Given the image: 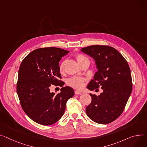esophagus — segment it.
<instances>
[{"mask_svg":"<svg viewBox=\"0 0 147 147\" xmlns=\"http://www.w3.org/2000/svg\"><path fill=\"white\" fill-rule=\"evenodd\" d=\"M74 93H75V94H76V95H80V94H82V92H80V91H74Z\"/></svg>","mask_w":147,"mask_h":147,"instance_id":"esophagus-1","label":"esophagus"}]
</instances>
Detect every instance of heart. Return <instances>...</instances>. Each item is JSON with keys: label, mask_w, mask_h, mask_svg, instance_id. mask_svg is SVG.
I'll return each mask as SVG.
<instances>
[{"label": "heart", "mask_w": 147, "mask_h": 147, "mask_svg": "<svg viewBox=\"0 0 147 147\" xmlns=\"http://www.w3.org/2000/svg\"><path fill=\"white\" fill-rule=\"evenodd\" d=\"M76 59L78 61L80 65L82 66L86 62L89 61L88 58L82 54H77L76 56ZM66 61L63 60L59 65V72L61 74H63L64 71V67ZM86 82V79L82 77H73L72 78H69L67 80V84L69 86L77 90L82 89L84 86Z\"/></svg>", "instance_id": "b5f03b06"}]
</instances>
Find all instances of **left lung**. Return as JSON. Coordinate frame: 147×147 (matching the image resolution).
I'll use <instances>...</instances> for the list:
<instances>
[{"label": "left lung", "mask_w": 147, "mask_h": 147, "mask_svg": "<svg viewBox=\"0 0 147 147\" xmlns=\"http://www.w3.org/2000/svg\"><path fill=\"white\" fill-rule=\"evenodd\" d=\"M81 50L94 59L98 69L87 88L92 91L100 86L103 90L98 96L90 93L92 100L86 114L97 123H110L122 114L132 92L128 64L118 50L109 46L92 45Z\"/></svg>", "instance_id": "left-lung-1"}]
</instances>
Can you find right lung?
<instances>
[{
  "mask_svg": "<svg viewBox=\"0 0 147 147\" xmlns=\"http://www.w3.org/2000/svg\"><path fill=\"white\" fill-rule=\"evenodd\" d=\"M69 51L45 47L33 50L22 61L19 70L17 93L25 113L43 125L56 123L64 114L66 102L74 94L72 88L63 87L59 61ZM52 85L62 88L57 95L50 92Z\"/></svg>",
  "mask_w": 147,
  "mask_h": 147,
  "instance_id": "right-lung-1",
  "label": "right lung"
}]
</instances>
